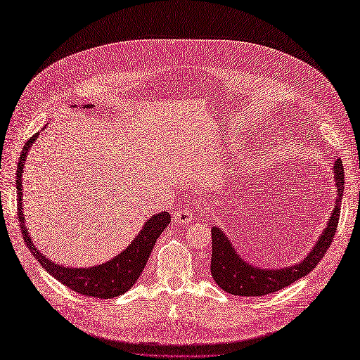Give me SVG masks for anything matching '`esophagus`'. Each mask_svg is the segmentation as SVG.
<instances>
[{
	"mask_svg": "<svg viewBox=\"0 0 360 360\" xmlns=\"http://www.w3.org/2000/svg\"><path fill=\"white\" fill-rule=\"evenodd\" d=\"M193 214H195L193 210L188 209V207H183V209L174 213V221L179 224H189V222H192Z\"/></svg>",
	"mask_w": 360,
	"mask_h": 360,
	"instance_id": "34e87169",
	"label": "esophagus"
}]
</instances>
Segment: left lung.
I'll list each match as a JSON object with an SVG mask.
<instances>
[{
	"label": "left lung",
	"instance_id": "1",
	"mask_svg": "<svg viewBox=\"0 0 360 360\" xmlns=\"http://www.w3.org/2000/svg\"><path fill=\"white\" fill-rule=\"evenodd\" d=\"M336 201L335 209L328 221V225L320 234L317 243L314 245L311 252L304 257L300 263L287 266L282 269H263L249 264L237 254L236 248L230 238L217 226H212V261L210 271L214 282L224 291L236 294V296L261 297L266 294L279 291L291 285L292 282L309 275V271L320 263V259L328 252L332 245L333 236L338 228L341 212V201L344 193V167L342 160L336 159L333 162Z\"/></svg>",
	"mask_w": 360,
	"mask_h": 360
}]
</instances>
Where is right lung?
<instances>
[{
	"mask_svg": "<svg viewBox=\"0 0 360 360\" xmlns=\"http://www.w3.org/2000/svg\"><path fill=\"white\" fill-rule=\"evenodd\" d=\"M84 108H93V105H84ZM40 132L32 135L22 148L16 171V189H18V216L20 222V231H22L24 240L30 248L32 257H34L40 266L46 271L60 281L63 285L68 288L84 294L89 297L97 299H112L122 296L127 290L134 287L138 278L143 274V270L147 264L148 257L151 254L159 236L171 222V214L168 212H160L150 217V219L143 225V230L138 233L123 252H120L112 259L106 261L99 266L93 267H66L53 263L52 259L46 258V255L32 243L28 230L25 226V217L22 212V172L24 165L28 156V151L36 143V139Z\"/></svg>",
	"mask_w": 360,
	"mask_h": 360,
	"instance_id": "1",
	"label": "right lung"
}]
</instances>
